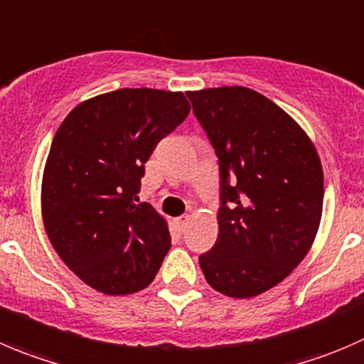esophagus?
I'll return each mask as SVG.
<instances>
[{
	"label": "esophagus",
	"instance_id": "esophagus-1",
	"mask_svg": "<svg viewBox=\"0 0 364 364\" xmlns=\"http://www.w3.org/2000/svg\"><path fill=\"white\" fill-rule=\"evenodd\" d=\"M176 225H178L179 229H185L186 228V224H188V215H185V217H179V218H176Z\"/></svg>",
	"mask_w": 364,
	"mask_h": 364
}]
</instances>
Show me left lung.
<instances>
[{"instance_id": "8db88e82", "label": "left lung", "mask_w": 364, "mask_h": 364, "mask_svg": "<svg viewBox=\"0 0 364 364\" xmlns=\"http://www.w3.org/2000/svg\"><path fill=\"white\" fill-rule=\"evenodd\" d=\"M188 97L220 165L218 236L199 264L213 290L256 297L290 276L315 242L322 161L299 122L252 88H203Z\"/></svg>"}]
</instances>
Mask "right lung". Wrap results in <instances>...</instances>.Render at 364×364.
<instances>
[{
  "label": "right lung",
  "mask_w": 364,
  "mask_h": 364,
  "mask_svg": "<svg viewBox=\"0 0 364 364\" xmlns=\"http://www.w3.org/2000/svg\"><path fill=\"white\" fill-rule=\"evenodd\" d=\"M188 112L183 92L119 88L81 101L60 124L42 174V222L56 254L94 290L135 294L160 270L167 220L135 200L144 164Z\"/></svg>",
  "instance_id": "add662e5"
}]
</instances>
